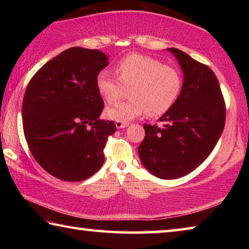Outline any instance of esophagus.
<instances>
[{
  "mask_svg": "<svg viewBox=\"0 0 249 249\" xmlns=\"http://www.w3.org/2000/svg\"><path fill=\"white\" fill-rule=\"evenodd\" d=\"M115 125L117 128H125L127 127V126L129 125V123H127V122H120V121H116L115 122Z\"/></svg>",
  "mask_w": 249,
  "mask_h": 249,
  "instance_id": "obj_1",
  "label": "esophagus"
}]
</instances>
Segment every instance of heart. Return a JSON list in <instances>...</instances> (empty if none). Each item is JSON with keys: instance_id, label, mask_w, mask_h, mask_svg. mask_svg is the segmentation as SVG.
Returning a JSON list of instances; mask_svg holds the SVG:
<instances>
[{"instance_id": "1", "label": "heart", "mask_w": 249, "mask_h": 249, "mask_svg": "<svg viewBox=\"0 0 249 249\" xmlns=\"http://www.w3.org/2000/svg\"><path fill=\"white\" fill-rule=\"evenodd\" d=\"M115 73L117 78L102 70L95 80L96 90L107 103L115 102L124 88H129L128 101L105 109V116L109 120L128 122L145 112L149 117L163 115L175 104L182 88V79L176 69L140 53L122 59Z\"/></svg>"}]
</instances>
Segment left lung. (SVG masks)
<instances>
[{
    "label": "left lung",
    "mask_w": 249,
    "mask_h": 249,
    "mask_svg": "<svg viewBox=\"0 0 249 249\" xmlns=\"http://www.w3.org/2000/svg\"><path fill=\"white\" fill-rule=\"evenodd\" d=\"M183 71L178 99L159 121L162 127L144 124L138 147L142 165L160 179L188 175L209 157L224 129L226 107L215 73L182 50L168 48Z\"/></svg>",
    "instance_id": "1"
}]
</instances>
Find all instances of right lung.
Returning a JSON list of instances; mask_svg holds the SVG:
<instances>
[{"instance_id":"add662e5","label":"right lung","mask_w":249,"mask_h":249,"mask_svg":"<svg viewBox=\"0 0 249 249\" xmlns=\"http://www.w3.org/2000/svg\"><path fill=\"white\" fill-rule=\"evenodd\" d=\"M108 65L98 49L72 47L41 67L28 82L22 115L33 157L65 181H82L104 162L103 149L114 121L100 119L104 102L96 75Z\"/></svg>"}]
</instances>
